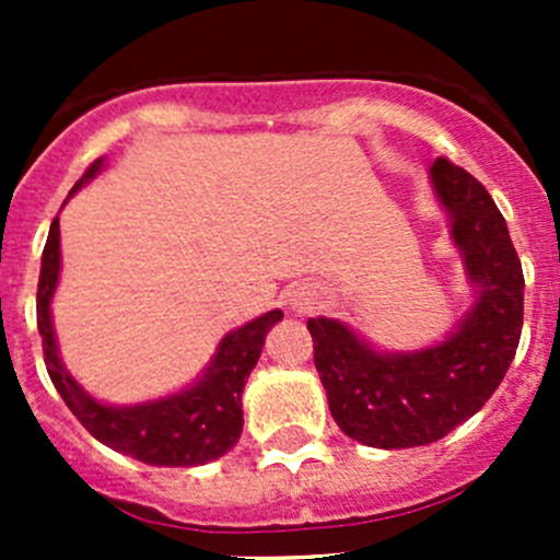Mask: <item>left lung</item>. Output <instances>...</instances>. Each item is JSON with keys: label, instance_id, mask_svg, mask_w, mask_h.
I'll return each mask as SVG.
<instances>
[{"label": "left lung", "instance_id": "left-lung-1", "mask_svg": "<svg viewBox=\"0 0 560 560\" xmlns=\"http://www.w3.org/2000/svg\"><path fill=\"white\" fill-rule=\"evenodd\" d=\"M431 184L477 287L453 336L417 352H376L341 322H306L332 420L369 447H422L447 436L488 404L521 343L523 268L493 197L444 156L433 162Z\"/></svg>", "mask_w": 560, "mask_h": 560}]
</instances>
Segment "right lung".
<instances>
[{"mask_svg":"<svg viewBox=\"0 0 560 560\" xmlns=\"http://www.w3.org/2000/svg\"><path fill=\"white\" fill-rule=\"evenodd\" d=\"M100 167L103 160L92 162L72 191L92 180ZM59 219H54L43 248V268H39L37 330L43 336L45 369L50 382L81 425L105 447L132 455L135 460L151 466H202L233 450L244 431L241 393L246 387V376L257 365L268 330L284 314L273 308L228 332L200 382L184 393L149 404L105 406L78 385L59 360L54 322H50V298L59 281Z\"/></svg>","mask_w":560,"mask_h":560,"instance_id":"add662e5","label":"right lung"}]
</instances>
